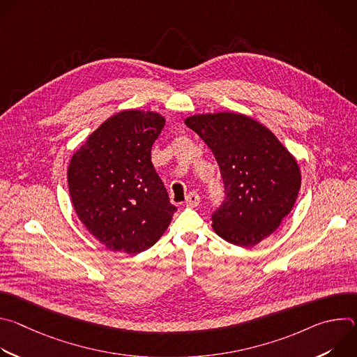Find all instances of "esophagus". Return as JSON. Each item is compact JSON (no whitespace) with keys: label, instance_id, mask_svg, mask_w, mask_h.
<instances>
[{"label":"esophagus","instance_id":"obj_1","mask_svg":"<svg viewBox=\"0 0 357 357\" xmlns=\"http://www.w3.org/2000/svg\"><path fill=\"white\" fill-rule=\"evenodd\" d=\"M199 202H200V197H199V195H197L196 192H190V193L186 196V202H185V205H186L188 208H196V206L199 205Z\"/></svg>","mask_w":357,"mask_h":357}]
</instances>
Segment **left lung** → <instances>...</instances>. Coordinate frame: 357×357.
I'll list each match as a JSON object with an SVG mask.
<instances>
[{
  "label": "left lung",
  "instance_id": "8db88e82",
  "mask_svg": "<svg viewBox=\"0 0 357 357\" xmlns=\"http://www.w3.org/2000/svg\"><path fill=\"white\" fill-rule=\"evenodd\" d=\"M185 124L206 142L220 168L226 197L212 215L215 231L240 247L259 244L295 205L296 160L267 127L244 114H197Z\"/></svg>",
  "mask_w": 357,
  "mask_h": 357
}]
</instances>
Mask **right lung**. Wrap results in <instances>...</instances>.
I'll list each match as a JSON object with an SVG mask.
<instances>
[{
  "label": "right lung",
  "mask_w": 357,
  "mask_h": 357,
  "mask_svg": "<svg viewBox=\"0 0 357 357\" xmlns=\"http://www.w3.org/2000/svg\"><path fill=\"white\" fill-rule=\"evenodd\" d=\"M165 119L124 110L107 119L75 152L69 193L86 229L113 251L137 254L154 245L176 208L151 161Z\"/></svg>",
  "instance_id": "right-lung-1"
}]
</instances>
